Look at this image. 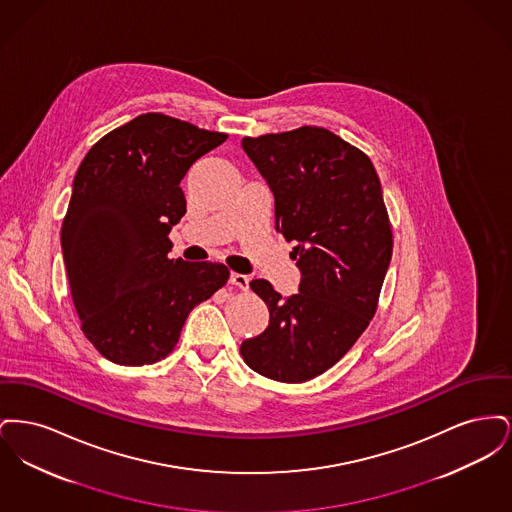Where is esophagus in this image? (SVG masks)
<instances>
[{"label": "esophagus", "mask_w": 512, "mask_h": 512, "mask_svg": "<svg viewBox=\"0 0 512 512\" xmlns=\"http://www.w3.org/2000/svg\"><path fill=\"white\" fill-rule=\"evenodd\" d=\"M230 286L236 288V290H247L249 288V278L245 274H238V272H232L230 274Z\"/></svg>", "instance_id": "34e87169"}]
</instances>
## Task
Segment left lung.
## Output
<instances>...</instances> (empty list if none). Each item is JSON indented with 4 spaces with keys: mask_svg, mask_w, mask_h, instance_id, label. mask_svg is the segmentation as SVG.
<instances>
[{
    "mask_svg": "<svg viewBox=\"0 0 512 512\" xmlns=\"http://www.w3.org/2000/svg\"><path fill=\"white\" fill-rule=\"evenodd\" d=\"M242 147L274 195L276 232L295 244L301 280L288 297L249 282L270 318L240 353L270 380L307 382L336 365L376 313L393 247L380 178L361 149L318 126Z\"/></svg>",
    "mask_w": 512,
    "mask_h": 512,
    "instance_id": "8db88e82",
    "label": "left lung"
}]
</instances>
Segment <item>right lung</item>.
I'll use <instances>...</instances> for the list:
<instances>
[{
    "label": "right lung",
    "mask_w": 512,
    "mask_h": 512,
    "mask_svg": "<svg viewBox=\"0 0 512 512\" xmlns=\"http://www.w3.org/2000/svg\"><path fill=\"white\" fill-rule=\"evenodd\" d=\"M226 134L161 113L103 136L80 163L61 249L82 332L117 365L165 359L190 311L228 280L220 263L169 259L182 178Z\"/></svg>",
    "instance_id": "1"
}]
</instances>
